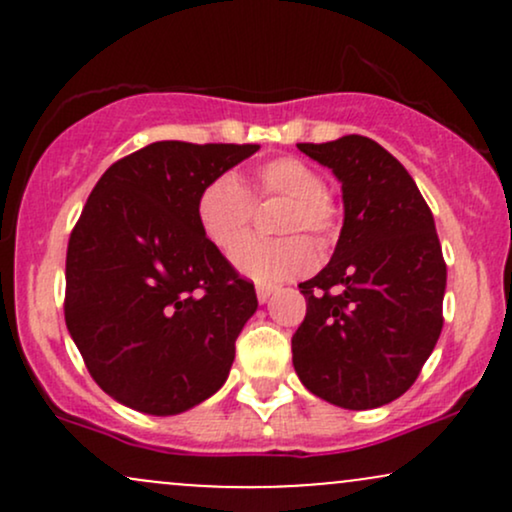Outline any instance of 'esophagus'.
<instances>
[{
	"label": "esophagus",
	"mask_w": 512,
	"mask_h": 512,
	"mask_svg": "<svg viewBox=\"0 0 512 512\" xmlns=\"http://www.w3.org/2000/svg\"><path fill=\"white\" fill-rule=\"evenodd\" d=\"M274 293V286L272 284H257V301L260 303H267V298Z\"/></svg>",
	"instance_id": "esophagus-1"
}]
</instances>
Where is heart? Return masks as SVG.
<instances>
[{
  "label": "heart",
  "mask_w": 512,
  "mask_h": 512,
  "mask_svg": "<svg viewBox=\"0 0 512 512\" xmlns=\"http://www.w3.org/2000/svg\"><path fill=\"white\" fill-rule=\"evenodd\" d=\"M286 199L274 228L301 236H248L233 248L231 260L257 281H281L313 267V245L327 248L339 231L342 209L325 187L320 170L296 156H276L252 173V190L236 175L223 173L204 185L197 197V221L204 236L219 248H231L255 219V202Z\"/></svg>",
  "instance_id": "1"
}]
</instances>
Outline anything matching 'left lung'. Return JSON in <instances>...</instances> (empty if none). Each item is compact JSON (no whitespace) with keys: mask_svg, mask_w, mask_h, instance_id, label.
<instances>
[{"mask_svg":"<svg viewBox=\"0 0 512 512\" xmlns=\"http://www.w3.org/2000/svg\"><path fill=\"white\" fill-rule=\"evenodd\" d=\"M298 149L342 182L344 226L330 264L298 284L308 310L291 339L293 368L325 402L383 407L414 385L443 330L436 223L407 168L373 139Z\"/></svg>","mask_w":512,"mask_h":512,"instance_id":"8db88e82","label":"left lung"}]
</instances>
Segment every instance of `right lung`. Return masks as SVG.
<instances>
[{
  "mask_svg": "<svg viewBox=\"0 0 512 512\" xmlns=\"http://www.w3.org/2000/svg\"><path fill=\"white\" fill-rule=\"evenodd\" d=\"M257 149L156 142L88 195L69 236L64 320L91 378L125 407L180 414L226 383L257 296L204 236L197 197Z\"/></svg>",
  "mask_w": 512,
  "mask_h": 512,
  "instance_id": "obj_1",
  "label": "right lung"
}]
</instances>
